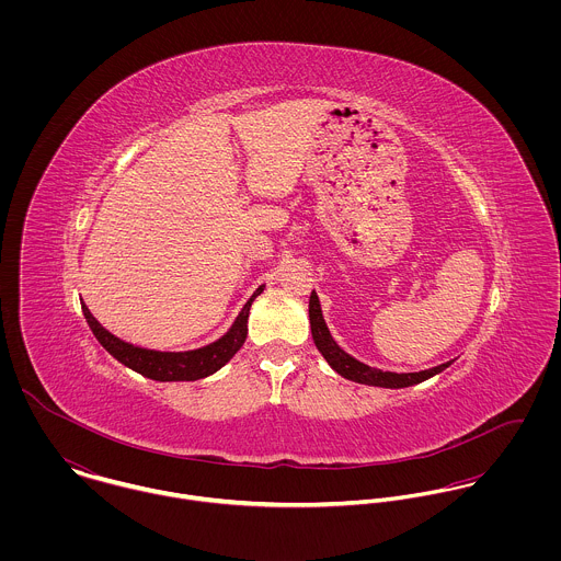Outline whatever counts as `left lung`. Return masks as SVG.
I'll list each match as a JSON object with an SVG mask.
<instances>
[{
  "instance_id": "8db88e82",
  "label": "left lung",
  "mask_w": 561,
  "mask_h": 561,
  "mask_svg": "<svg viewBox=\"0 0 561 561\" xmlns=\"http://www.w3.org/2000/svg\"><path fill=\"white\" fill-rule=\"evenodd\" d=\"M309 320H311V334L313 341L320 350L321 356L325 358V363L343 378L358 382V385H369V387H382V389H405L419 382H425L427 378L445 371L451 363H443L438 367L425 369V371H414V374H396V371H382L376 367H369L360 360H356L354 356H350L330 334L323 316H321V305L318 294H311L309 300Z\"/></svg>"
}]
</instances>
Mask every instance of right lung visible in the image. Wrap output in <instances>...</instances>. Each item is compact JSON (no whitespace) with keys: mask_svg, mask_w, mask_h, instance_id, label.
<instances>
[{"mask_svg":"<svg viewBox=\"0 0 561 561\" xmlns=\"http://www.w3.org/2000/svg\"><path fill=\"white\" fill-rule=\"evenodd\" d=\"M263 291V285L250 296V300L243 305L240 316L233 321V325L214 343L203 345L198 350L187 352H160V350H147L138 347L134 343H127L118 336H114L110 330H105L99 321L92 318L85 305H81L83 318L88 321L92 334L96 341L110 352L118 363L125 367L138 371L145 378L158 380V382H194L201 378H207L222 369L240 350L248 334V313L252 300Z\"/></svg>","mask_w":561,"mask_h":561,"instance_id":"1","label":"right lung"}]
</instances>
